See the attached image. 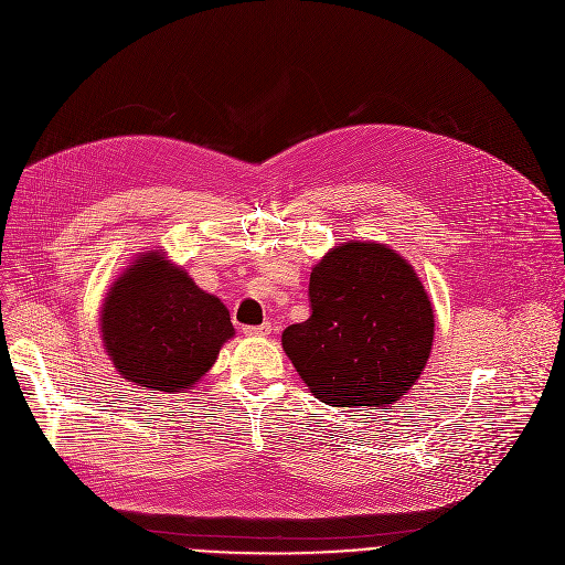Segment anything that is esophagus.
Returning a JSON list of instances; mask_svg holds the SVG:
<instances>
[{
  "instance_id": "esophagus-1",
  "label": "esophagus",
  "mask_w": 565,
  "mask_h": 565,
  "mask_svg": "<svg viewBox=\"0 0 565 565\" xmlns=\"http://www.w3.org/2000/svg\"><path fill=\"white\" fill-rule=\"evenodd\" d=\"M273 329L270 324H262V327H244L246 335H268Z\"/></svg>"
}]
</instances>
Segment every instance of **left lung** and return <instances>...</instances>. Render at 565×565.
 <instances>
[{
  "mask_svg": "<svg viewBox=\"0 0 565 565\" xmlns=\"http://www.w3.org/2000/svg\"><path fill=\"white\" fill-rule=\"evenodd\" d=\"M310 317L281 342L310 393L331 407L393 405L423 373L434 308L414 268L380 244H342L308 284Z\"/></svg>",
  "mask_w": 565,
  "mask_h": 565,
  "instance_id": "8db88e82",
  "label": "left lung"
}]
</instances>
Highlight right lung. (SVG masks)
<instances>
[{
    "instance_id": "obj_1",
    "label": "right lung",
    "mask_w": 565,
    "mask_h": 565,
    "mask_svg": "<svg viewBox=\"0 0 565 565\" xmlns=\"http://www.w3.org/2000/svg\"><path fill=\"white\" fill-rule=\"evenodd\" d=\"M234 335L227 308L163 255L147 253L114 284L103 340L118 373L149 391H185Z\"/></svg>"
}]
</instances>
